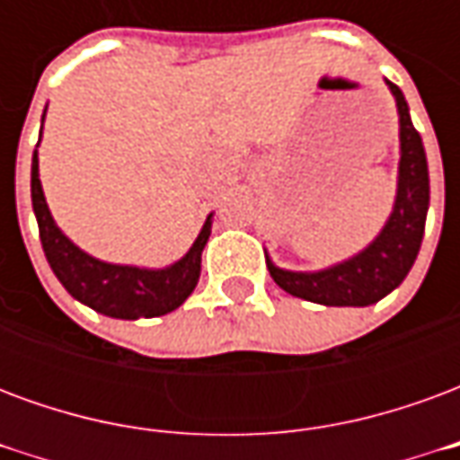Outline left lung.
<instances>
[{
  "instance_id": "obj_1",
  "label": "left lung",
  "mask_w": 460,
  "mask_h": 460,
  "mask_svg": "<svg viewBox=\"0 0 460 460\" xmlns=\"http://www.w3.org/2000/svg\"><path fill=\"white\" fill-rule=\"evenodd\" d=\"M399 113V177L394 209L376 239L352 259L323 270L279 269L266 256L270 279L296 298L335 305L365 308L399 288L421 249L429 211V164L421 135L416 132L404 93L386 81Z\"/></svg>"
}]
</instances>
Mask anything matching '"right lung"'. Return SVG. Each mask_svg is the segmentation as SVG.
I'll use <instances>...</instances> for the list:
<instances>
[{
	"label": "right lung",
	"instance_id": "obj_1",
	"mask_svg": "<svg viewBox=\"0 0 460 460\" xmlns=\"http://www.w3.org/2000/svg\"><path fill=\"white\" fill-rule=\"evenodd\" d=\"M31 204L39 221V236H41L46 261L56 273V279L61 280V286L78 303L93 308L95 313L118 320L160 318L180 308L191 296V290L197 288L201 273V251L209 241L214 214L207 217L197 241L180 261L164 269H140V266H122V263L93 259L56 226L39 180L36 150L31 157Z\"/></svg>",
	"mask_w": 460,
	"mask_h": 460
}]
</instances>
